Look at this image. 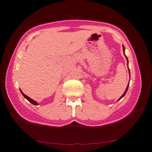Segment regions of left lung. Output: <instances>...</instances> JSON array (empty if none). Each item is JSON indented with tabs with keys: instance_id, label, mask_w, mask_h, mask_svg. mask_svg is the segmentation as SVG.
Here are the masks:
<instances>
[{
	"instance_id": "8db88e82",
	"label": "left lung",
	"mask_w": 152,
	"mask_h": 152,
	"mask_svg": "<svg viewBox=\"0 0 152 152\" xmlns=\"http://www.w3.org/2000/svg\"><path fill=\"white\" fill-rule=\"evenodd\" d=\"M123 51H124V55H125V56H126V59H127V63H128V59H127V56H126V55H125V53H124V51H125V48H124V46L123 45ZM129 74H130V72H129ZM128 87H129V85H127V88H126V91H125V92L124 93V94H123V95L122 96H121L120 97V99H118V100H120V99H122V97L125 96V94H126V92H127V90H128Z\"/></svg>"
}]
</instances>
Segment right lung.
<instances>
[{"label": "right lung", "instance_id": "obj_1", "mask_svg": "<svg viewBox=\"0 0 152 152\" xmlns=\"http://www.w3.org/2000/svg\"><path fill=\"white\" fill-rule=\"evenodd\" d=\"M20 91H21V94H23V96L25 97V98H26V99H27V100L28 101V102H30V103H32L33 104H34V105H38V103H37V102H36V101H34V100H33L32 99H31V98H30V97H28V96H26V95H25V94H23V92H22V91H21V90H20Z\"/></svg>", "mask_w": 152, "mask_h": 152}]
</instances>
